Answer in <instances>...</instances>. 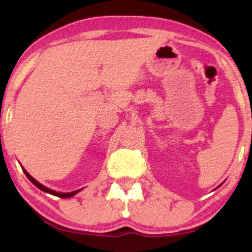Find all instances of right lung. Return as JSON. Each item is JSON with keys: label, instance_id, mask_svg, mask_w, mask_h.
<instances>
[{"label": "right lung", "instance_id": "obj_1", "mask_svg": "<svg viewBox=\"0 0 252 252\" xmlns=\"http://www.w3.org/2000/svg\"><path fill=\"white\" fill-rule=\"evenodd\" d=\"M24 172H25L26 176H27V178L30 179V180L32 181V184H34V185H35V186L37 187V189H40L43 190V192H46V193H50V194H52V195L59 196V198H71V196L76 195L77 193L79 192V190H80V189H78V190H74V192H71V193H59V192H56V190H53V189H47V187H45V186H43V185L40 184V182H37V181L35 180V179H34L33 176H31L30 174H28V173L26 172L25 169H24Z\"/></svg>", "mask_w": 252, "mask_h": 252}]
</instances>
